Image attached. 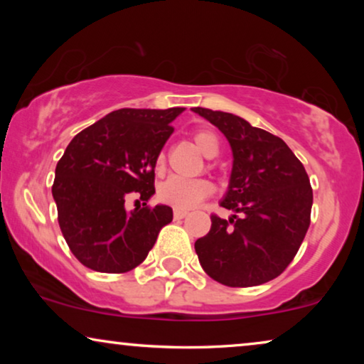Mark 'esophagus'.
I'll use <instances>...</instances> for the list:
<instances>
[{
    "instance_id": "34e87169",
    "label": "esophagus",
    "mask_w": 364,
    "mask_h": 364,
    "mask_svg": "<svg viewBox=\"0 0 364 364\" xmlns=\"http://www.w3.org/2000/svg\"><path fill=\"white\" fill-rule=\"evenodd\" d=\"M187 215H188V212H186V210H173V218H176V220H181V218L187 217Z\"/></svg>"
}]
</instances>
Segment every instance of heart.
Instances as JSON below:
<instances>
[{
    "instance_id": "b5f03b06",
    "label": "heart",
    "mask_w": 364,
    "mask_h": 364,
    "mask_svg": "<svg viewBox=\"0 0 364 364\" xmlns=\"http://www.w3.org/2000/svg\"><path fill=\"white\" fill-rule=\"evenodd\" d=\"M192 142L197 151L205 157H215L218 151H220L218 139L210 131H196L192 134ZM164 162H166V156L162 152L159 154L156 162L157 171H162ZM212 191V183L203 181V178L183 181V178L172 177L159 187V198H161V202L176 208V210H191V208L198 205L203 198L210 196Z\"/></svg>"
}]
</instances>
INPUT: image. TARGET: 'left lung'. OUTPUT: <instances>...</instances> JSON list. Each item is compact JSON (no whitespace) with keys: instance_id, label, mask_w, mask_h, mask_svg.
Masks as SVG:
<instances>
[{"instance_id":"left-lung-1","label":"left lung","mask_w":364,"mask_h":364,"mask_svg":"<svg viewBox=\"0 0 364 364\" xmlns=\"http://www.w3.org/2000/svg\"><path fill=\"white\" fill-rule=\"evenodd\" d=\"M220 129L233 154L222 207L228 220L210 215L212 227L196 242L198 262L227 287H255L277 278L295 258L310 227V178L280 137L233 114L193 107Z\"/></svg>"}]
</instances>
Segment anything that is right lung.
<instances>
[{
	"label": "right lung",
	"mask_w": 364,
	"mask_h": 364,
	"mask_svg": "<svg viewBox=\"0 0 364 364\" xmlns=\"http://www.w3.org/2000/svg\"><path fill=\"white\" fill-rule=\"evenodd\" d=\"M183 107L119 109L74 136L56 166L53 197L58 222L73 255L102 273H126L146 260L172 208L147 205L154 168L171 122ZM137 191L143 207L123 202Z\"/></svg>",
	"instance_id": "right-lung-1"
}]
</instances>
